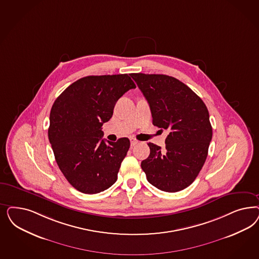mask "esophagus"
<instances>
[{
	"label": "esophagus",
	"instance_id": "34e87169",
	"mask_svg": "<svg viewBox=\"0 0 259 259\" xmlns=\"http://www.w3.org/2000/svg\"><path fill=\"white\" fill-rule=\"evenodd\" d=\"M137 144H138V140H136L135 138H131V146L132 147H134Z\"/></svg>",
	"mask_w": 259,
	"mask_h": 259
}]
</instances>
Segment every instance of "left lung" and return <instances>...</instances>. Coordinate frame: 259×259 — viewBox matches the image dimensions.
Returning <instances> with one entry per match:
<instances>
[{
    "label": "left lung",
    "instance_id": "1",
    "mask_svg": "<svg viewBox=\"0 0 259 259\" xmlns=\"http://www.w3.org/2000/svg\"><path fill=\"white\" fill-rule=\"evenodd\" d=\"M150 105L152 124L168 130L166 148L149 143L141 162L148 181L167 192L189 187L203 167L212 137L208 109L192 90L175 77L132 73Z\"/></svg>",
    "mask_w": 259,
    "mask_h": 259
}]
</instances>
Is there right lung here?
Listing matches in <instances>:
<instances>
[{
    "label": "right lung",
    "mask_w": 259,
    "mask_h": 259,
    "mask_svg": "<svg viewBox=\"0 0 259 259\" xmlns=\"http://www.w3.org/2000/svg\"><path fill=\"white\" fill-rule=\"evenodd\" d=\"M136 85L127 74L87 76L62 92L50 110L49 139L59 168L77 191L94 194L116 182L131 143L103 139L118 99Z\"/></svg>",
    "instance_id": "1"
}]
</instances>
